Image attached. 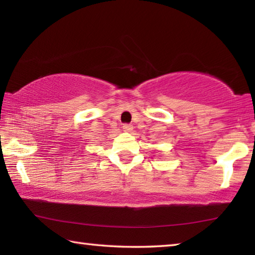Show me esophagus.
<instances>
[{
	"label": "esophagus",
	"instance_id": "1",
	"mask_svg": "<svg viewBox=\"0 0 255 255\" xmlns=\"http://www.w3.org/2000/svg\"><path fill=\"white\" fill-rule=\"evenodd\" d=\"M123 129L125 131H131L132 130V126L130 124H124L123 125Z\"/></svg>",
	"mask_w": 255,
	"mask_h": 255
}]
</instances>
